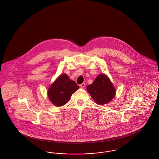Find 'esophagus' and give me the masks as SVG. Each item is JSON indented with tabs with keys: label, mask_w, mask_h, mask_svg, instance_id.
<instances>
[{
	"label": "esophagus",
	"mask_w": 159,
	"mask_h": 159,
	"mask_svg": "<svg viewBox=\"0 0 159 159\" xmlns=\"http://www.w3.org/2000/svg\"><path fill=\"white\" fill-rule=\"evenodd\" d=\"M79 86L80 87H82V88L84 87L85 86V83H83L82 84L79 85Z\"/></svg>",
	"instance_id": "1"
}]
</instances>
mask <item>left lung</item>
Here are the masks:
<instances>
[{"instance_id": "8db88e82", "label": "left lung", "mask_w": 159, "mask_h": 159, "mask_svg": "<svg viewBox=\"0 0 159 159\" xmlns=\"http://www.w3.org/2000/svg\"><path fill=\"white\" fill-rule=\"evenodd\" d=\"M87 90L97 104L101 105L111 101L116 92L108 77L103 74L99 75L92 84L88 85Z\"/></svg>"}]
</instances>
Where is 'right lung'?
<instances>
[{
  "label": "right lung",
  "mask_w": 159,
  "mask_h": 159,
  "mask_svg": "<svg viewBox=\"0 0 159 159\" xmlns=\"http://www.w3.org/2000/svg\"><path fill=\"white\" fill-rule=\"evenodd\" d=\"M79 89L76 83L70 80L67 75H61L48 89V97L55 106H62L66 104L73 93Z\"/></svg>",
  "instance_id": "1"
}]
</instances>
